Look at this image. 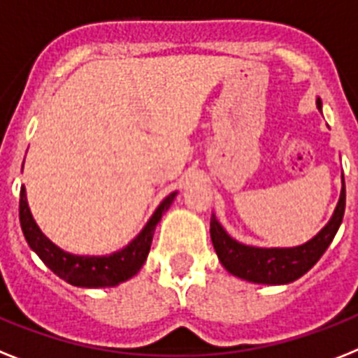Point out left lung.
<instances>
[{"instance_id": "1", "label": "left lung", "mask_w": 358, "mask_h": 358, "mask_svg": "<svg viewBox=\"0 0 358 358\" xmlns=\"http://www.w3.org/2000/svg\"><path fill=\"white\" fill-rule=\"evenodd\" d=\"M317 108L322 109V100L317 99ZM345 210V185L342 176L341 199L336 205L333 217L324 229L307 243L287 249H264V247H250L236 241L225 232V229L210 217V238L214 243L215 254L221 265L238 278L254 283H267V285H283L298 280L322 258L327 247L331 245L336 230L341 227Z\"/></svg>"}]
</instances>
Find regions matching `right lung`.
<instances>
[{"label": "right lung", "mask_w": 358, "mask_h": 358, "mask_svg": "<svg viewBox=\"0 0 358 358\" xmlns=\"http://www.w3.org/2000/svg\"><path fill=\"white\" fill-rule=\"evenodd\" d=\"M176 196L177 192H173L164 197L146 227L141 230V234L131 239V243L126 245L124 249L109 256H76L56 247L51 239L41 232L36 221L32 220L31 208L27 203L25 186L20 192V223H22L23 236L29 247L40 256L41 262L51 268L56 276H60L62 280H66L67 283L76 287H115L133 278L141 271L152 247L155 227L161 221L162 214L170 208Z\"/></svg>", "instance_id": "1"}]
</instances>
